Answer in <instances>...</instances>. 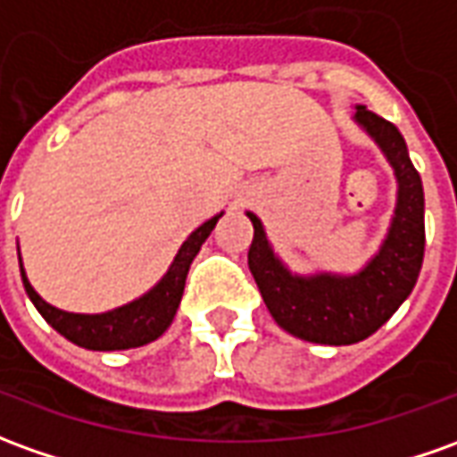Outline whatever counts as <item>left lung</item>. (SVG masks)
I'll return each instance as SVG.
<instances>
[{"mask_svg": "<svg viewBox=\"0 0 457 457\" xmlns=\"http://www.w3.org/2000/svg\"><path fill=\"white\" fill-rule=\"evenodd\" d=\"M353 119L378 144L398 179L395 216L383 246L366 269L353 276H294L276 259L259 216L248 211L253 223L248 269L263 303L283 330L323 345H351L376 333L411 295L426 251L423 184L408 156L405 138L391 121L366 106H355Z\"/></svg>", "mask_w": 457, "mask_h": 457, "instance_id": "obj_1", "label": "left lung"}]
</instances>
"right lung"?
<instances>
[{"label": "right lung", "instance_id": "add662e5", "mask_svg": "<svg viewBox=\"0 0 457 457\" xmlns=\"http://www.w3.org/2000/svg\"><path fill=\"white\" fill-rule=\"evenodd\" d=\"M219 219H221V213L209 219L204 226H198L196 231L188 236L187 241H184V246L179 248L171 269L166 270V276L151 288L149 294L131 301L127 306L106 311V313H96V316H89V313H66V311L49 306L42 295L31 288V283L27 281V273L21 269V259H19L21 281H24V288H27V295L31 298V303L42 313L44 320L71 343H77L81 348H89V351H127V348H138V345L156 341L163 330L171 326L176 308H179L181 295H184L188 266H191V261L196 259V253L201 251V244L209 238Z\"/></svg>", "mask_w": 457, "mask_h": 457}]
</instances>
